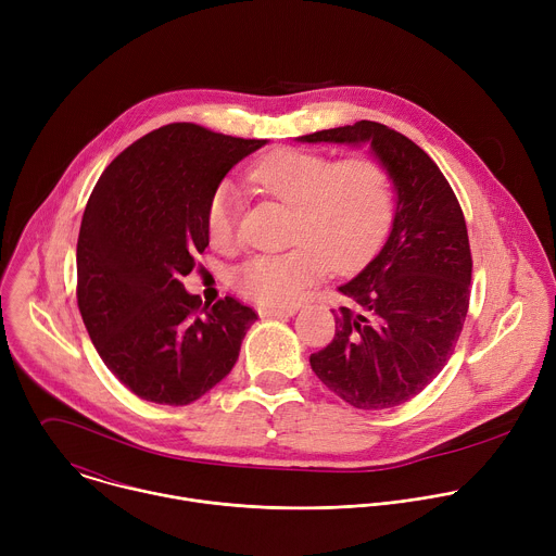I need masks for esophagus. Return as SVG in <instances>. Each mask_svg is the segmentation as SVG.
I'll use <instances>...</instances> for the list:
<instances>
[{
	"instance_id": "esophagus-1",
	"label": "esophagus",
	"mask_w": 556,
	"mask_h": 556,
	"mask_svg": "<svg viewBox=\"0 0 556 556\" xmlns=\"http://www.w3.org/2000/svg\"><path fill=\"white\" fill-rule=\"evenodd\" d=\"M296 307H260V316H266V319H283V316H294Z\"/></svg>"
}]
</instances>
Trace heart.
Here are the masks:
<instances>
[{
	"instance_id": "1",
	"label": "heart",
	"mask_w": 556,
	"mask_h": 556,
	"mask_svg": "<svg viewBox=\"0 0 556 556\" xmlns=\"http://www.w3.org/2000/svg\"><path fill=\"white\" fill-rule=\"evenodd\" d=\"M262 193L292 208L290 244L275 255H257L232 275L244 296L283 307L328 268L337 273L361 266L380 244L391 213V178L371 155L332 161L319 151L283 147L266 153L249 172ZM240 198L222 185L206 208V232L215 251L237 244Z\"/></svg>"
}]
</instances>
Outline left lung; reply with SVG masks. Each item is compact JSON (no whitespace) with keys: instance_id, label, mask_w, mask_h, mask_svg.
<instances>
[{"instance_id":"1","label":"left lung","mask_w":556,"mask_h":556,"mask_svg":"<svg viewBox=\"0 0 556 556\" xmlns=\"http://www.w3.org/2000/svg\"><path fill=\"white\" fill-rule=\"evenodd\" d=\"M299 142L369 144L395 193L391 230L380 253L339 292L328 348L309 356L312 371L356 409L399 407L446 365L470 294V247L459 202L431 157L387 125L314 131Z\"/></svg>"}]
</instances>
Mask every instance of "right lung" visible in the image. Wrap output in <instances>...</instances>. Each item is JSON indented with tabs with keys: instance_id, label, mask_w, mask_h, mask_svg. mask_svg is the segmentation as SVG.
<instances>
[{
	"instance_id": "add662e5",
	"label": "right lung",
	"mask_w": 556,
	"mask_h": 556,
	"mask_svg": "<svg viewBox=\"0 0 556 556\" xmlns=\"http://www.w3.org/2000/svg\"><path fill=\"white\" fill-rule=\"evenodd\" d=\"M268 140L193 123L155 129L101 174L76 244V299L108 369L138 399L189 405L240 356L257 314L213 307L182 286L208 247L206 208L224 176Z\"/></svg>"
}]
</instances>
